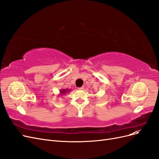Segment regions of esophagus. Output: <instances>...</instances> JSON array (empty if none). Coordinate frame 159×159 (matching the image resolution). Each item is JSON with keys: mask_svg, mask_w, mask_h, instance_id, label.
I'll use <instances>...</instances> for the list:
<instances>
[{"mask_svg": "<svg viewBox=\"0 0 159 159\" xmlns=\"http://www.w3.org/2000/svg\"><path fill=\"white\" fill-rule=\"evenodd\" d=\"M78 89H80V90H83V89H84V86H82V87L78 88Z\"/></svg>", "mask_w": 159, "mask_h": 159, "instance_id": "obj_1", "label": "esophagus"}]
</instances>
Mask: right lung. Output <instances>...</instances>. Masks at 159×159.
Segmentation results:
<instances>
[{"label":"right lung","mask_w":159,"mask_h":159,"mask_svg":"<svg viewBox=\"0 0 159 159\" xmlns=\"http://www.w3.org/2000/svg\"><path fill=\"white\" fill-rule=\"evenodd\" d=\"M70 91H71V89H61L60 91V94L59 95L60 96H63L64 95H66V93H68V92H70Z\"/></svg>","instance_id":"obj_1"}]
</instances>
